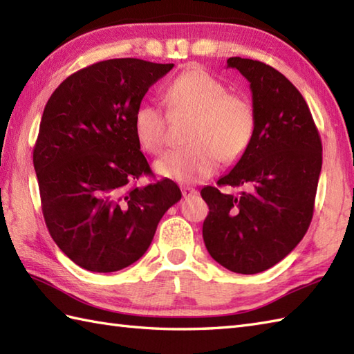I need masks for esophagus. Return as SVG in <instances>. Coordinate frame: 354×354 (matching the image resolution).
I'll return each mask as SVG.
<instances>
[{
	"label": "esophagus",
	"instance_id": "1",
	"mask_svg": "<svg viewBox=\"0 0 354 354\" xmlns=\"http://www.w3.org/2000/svg\"><path fill=\"white\" fill-rule=\"evenodd\" d=\"M181 192L184 198H190V196H194V194H198V190L193 189V187H183Z\"/></svg>",
	"mask_w": 354,
	"mask_h": 354
}]
</instances>
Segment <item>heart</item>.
<instances>
[{
	"label": "heart",
	"mask_w": 354,
	"mask_h": 354,
	"mask_svg": "<svg viewBox=\"0 0 354 354\" xmlns=\"http://www.w3.org/2000/svg\"><path fill=\"white\" fill-rule=\"evenodd\" d=\"M165 99L175 112L194 115L187 147L171 150L155 162L158 175L181 184L205 181L221 160L234 162L246 152L255 133V111L245 95L204 68H190L173 79ZM133 132L150 153H160L167 140V117L155 103H142L133 114Z\"/></svg>",
	"instance_id": "obj_1"
}]
</instances>
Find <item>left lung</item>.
Instances as JSON below:
<instances>
[{"label":"left lung","mask_w":354,"mask_h":354,"mask_svg":"<svg viewBox=\"0 0 354 354\" xmlns=\"http://www.w3.org/2000/svg\"><path fill=\"white\" fill-rule=\"evenodd\" d=\"M250 82L255 133L217 184L245 187L239 196L207 185L202 237L209 255L232 272L259 274L281 261L309 228L322 165V145L303 95L280 71L230 57Z\"/></svg>","instance_id":"left-lung-1"}]
</instances>
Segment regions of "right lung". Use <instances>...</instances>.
Listing matches in <instances>:
<instances>
[{
	"instance_id": "right-lung-1",
	"label": "right lung",
	"mask_w": 354,
	"mask_h": 354,
	"mask_svg": "<svg viewBox=\"0 0 354 354\" xmlns=\"http://www.w3.org/2000/svg\"><path fill=\"white\" fill-rule=\"evenodd\" d=\"M173 64L124 57L71 74L45 104L33 165L50 236L76 265L115 272L145 255L167 209L181 199L152 176L133 132L142 97Z\"/></svg>"
}]
</instances>
